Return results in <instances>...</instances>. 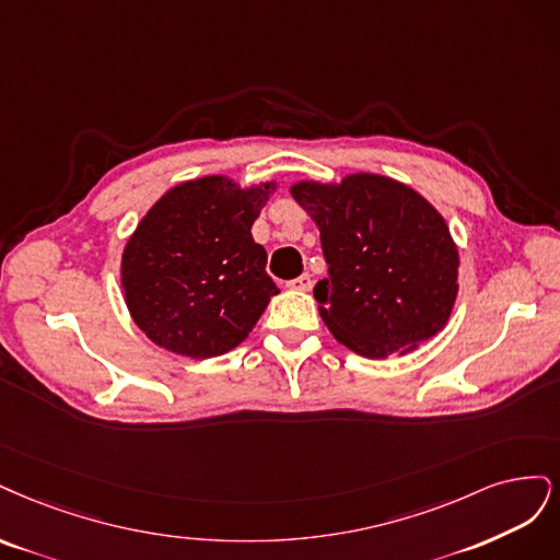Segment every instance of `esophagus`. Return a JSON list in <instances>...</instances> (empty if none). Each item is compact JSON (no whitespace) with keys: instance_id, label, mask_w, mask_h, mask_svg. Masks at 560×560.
Returning a JSON list of instances; mask_svg holds the SVG:
<instances>
[{"instance_id":"obj_1","label":"esophagus","mask_w":560,"mask_h":560,"mask_svg":"<svg viewBox=\"0 0 560 560\" xmlns=\"http://www.w3.org/2000/svg\"><path fill=\"white\" fill-rule=\"evenodd\" d=\"M285 288H291V291H312V277L310 275H300L291 281H285Z\"/></svg>"}]
</instances>
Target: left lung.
Returning <instances> with one entry per match:
<instances>
[{
    "label": "left lung",
    "mask_w": 560,
    "mask_h": 560,
    "mask_svg": "<svg viewBox=\"0 0 560 560\" xmlns=\"http://www.w3.org/2000/svg\"><path fill=\"white\" fill-rule=\"evenodd\" d=\"M291 195L320 232L328 279L314 295L339 345L382 360L417 351L446 326L458 295V246L421 192L355 172L339 184L298 182Z\"/></svg>",
    "instance_id": "obj_1"
}]
</instances>
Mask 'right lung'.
<instances>
[{"label":"right lung","mask_w":560,"mask_h":560,"mask_svg":"<svg viewBox=\"0 0 560 560\" xmlns=\"http://www.w3.org/2000/svg\"><path fill=\"white\" fill-rule=\"evenodd\" d=\"M275 190L277 182L190 178L139 221L122 248L120 285L132 320L155 347L207 360L256 328L279 288L250 228Z\"/></svg>","instance_id":"obj_1"}]
</instances>
